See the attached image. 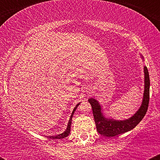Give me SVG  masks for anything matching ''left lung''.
Segmentation results:
<instances>
[{
  "instance_id": "left-lung-1",
  "label": "left lung",
  "mask_w": 160,
  "mask_h": 160,
  "mask_svg": "<svg viewBox=\"0 0 160 160\" xmlns=\"http://www.w3.org/2000/svg\"><path fill=\"white\" fill-rule=\"evenodd\" d=\"M143 58V57H142ZM144 71V92L142 104L140 108L132 117L126 120H115L113 119H107L102 113L100 104L94 98H89V102L92 108L93 117L97 132L101 135L107 137H113L130 131L137 126L144 118L148 111L150 100V77L146 66Z\"/></svg>"
}]
</instances>
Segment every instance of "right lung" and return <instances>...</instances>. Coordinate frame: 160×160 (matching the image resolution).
Wrapping results in <instances>:
<instances>
[{"instance_id": "right-lung-1", "label": "right lung", "mask_w": 160, "mask_h": 160, "mask_svg": "<svg viewBox=\"0 0 160 160\" xmlns=\"http://www.w3.org/2000/svg\"><path fill=\"white\" fill-rule=\"evenodd\" d=\"M80 104H78L76 105V107L74 108V109L73 110V112L72 113H71V117H70V120H69V122H68V127L66 128V130L65 132H64L63 133L60 134V135H55V136H48L49 138H51V139H62V138H65L67 136H68V135L70 134V132H71V120H72V117H73V115H74L75 111H76L77 108H78V106Z\"/></svg>"}]
</instances>
